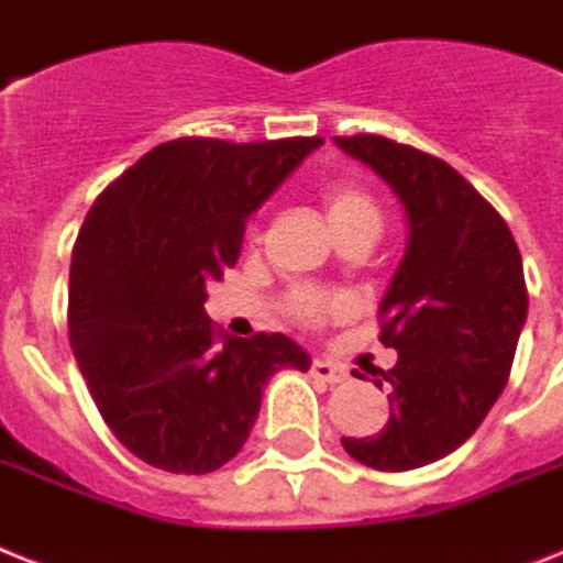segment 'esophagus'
Instances as JSON below:
<instances>
[{
  "label": "esophagus",
  "instance_id": "esophagus-1",
  "mask_svg": "<svg viewBox=\"0 0 563 563\" xmlns=\"http://www.w3.org/2000/svg\"><path fill=\"white\" fill-rule=\"evenodd\" d=\"M312 376L323 378V382H329V385H338V382H344L346 378V367H341V364H335V361H329V358H314Z\"/></svg>",
  "mask_w": 563,
  "mask_h": 563
}]
</instances>
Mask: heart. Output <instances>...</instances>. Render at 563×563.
Segmentation results:
<instances>
[{"label": "heart", "instance_id": "heart-1", "mask_svg": "<svg viewBox=\"0 0 563 563\" xmlns=\"http://www.w3.org/2000/svg\"><path fill=\"white\" fill-rule=\"evenodd\" d=\"M321 202L327 210L329 225L335 234L350 231V228H378L382 213H378L376 199L361 185L350 178H335L321 187ZM346 309V300L329 291L312 289V286H297L286 295V312L303 327H321L332 314H341Z\"/></svg>", "mask_w": 563, "mask_h": 563}]
</instances>
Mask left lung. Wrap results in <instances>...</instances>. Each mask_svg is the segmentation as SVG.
<instances>
[{
    "mask_svg": "<svg viewBox=\"0 0 563 563\" xmlns=\"http://www.w3.org/2000/svg\"><path fill=\"white\" fill-rule=\"evenodd\" d=\"M335 144L385 178L410 225L378 306V341L399 353L373 369L390 419L341 445L369 468L410 472L463 445L504 393L529 309L523 260L504 217L442 158L385 135Z\"/></svg>",
    "mask_w": 563,
    "mask_h": 563,
    "instance_id": "obj_1",
    "label": "left lung"
}]
</instances>
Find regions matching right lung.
<instances>
[{"mask_svg":"<svg viewBox=\"0 0 563 563\" xmlns=\"http://www.w3.org/2000/svg\"><path fill=\"white\" fill-rule=\"evenodd\" d=\"M323 139L158 144L95 199L71 251L68 341L103 422L170 474H208L249 440L268 378L309 369L280 332L225 338L208 286L245 222Z\"/></svg>","mask_w":563,"mask_h":563,"instance_id":"1","label":"right lung"}]
</instances>
